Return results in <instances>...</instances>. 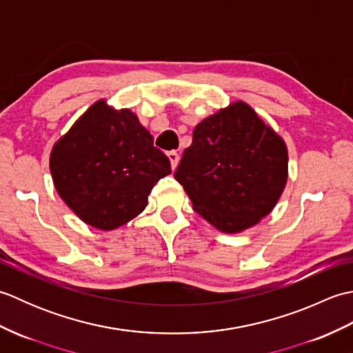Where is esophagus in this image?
I'll use <instances>...</instances> for the list:
<instances>
[{
    "instance_id": "esophagus-1",
    "label": "esophagus",
    "mask_w": 353,
    "mask_h": 353,
    "mask_svg": "<svg viewBox=\"0 0 353 353\" xmlns=\"http://www.w3.org/2000/svg\"><path fill=\"white\" fill-rule=\"evenodd\" d=\"M167 156H168V159H170V162H171V168L176 170L177 163H179V159H181V157H179V153L174 152V150H171V152H168Z\"/></svg>"
}]
</instances>
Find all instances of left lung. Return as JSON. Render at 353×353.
<instances>
[{
  "label": "left lung",
  "instance_id": "8db88e82",
  "mask_svg": "<svg viewBox=\"0 0 353 353\" xmlns=\"http://www.w3.org/2000/svg\"><path fill=\"white\" fill-rule=\"evenodd\" d=\"M194 211L238 234L273 211L288 179L285 141L244 101L205 118L174 172Z\"/></svg>",
  "mask_w": 353,
  "mask_h": 353
}]
</instances>
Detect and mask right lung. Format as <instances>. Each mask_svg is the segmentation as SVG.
Here are the masks:
<instances>
[{
  "label": "right lung",
  "instance_id": "obj_1",
  "mask_svg": "<svg viewBox=\"0 0 353 353\" xmlns=\"http://www.w3.org/2000/svg\"><path fill=\"white\" fill-rule=\"evenodd\" d=\"M50 171L59 196L81 221L114 230L144 211L171 165L130 109L99 100L52 145Z\"/></svg>",
  "mask_w": 353,
  "mask_h": 353
}]
</instances>
